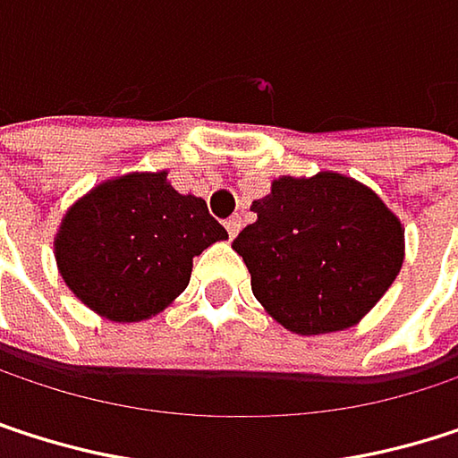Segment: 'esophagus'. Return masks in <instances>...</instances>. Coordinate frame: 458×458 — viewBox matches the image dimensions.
Wrapping results in <instances>:
<instances>
[{
	"mask_svg": "<svg viewBox=\"0 0 458 458\" xmlns=\"http://www.w3.org/2000/svg\"><path fill=\"white\" fill-rule=\"evenodd\" d=\"M240 229H242V218H240V216H232V218L226 221V232H229V237L234 240V237L240 234Z\"/></svg>",
	"mask_w": 458,
	"mask_h": 458,
	"instance_id": "34e87169",
	"label": "esophagus"
}]
</instances>
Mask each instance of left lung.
I'll return each mask as SVG.
<instances>
[{"label":"left lung","instance_id":"8db88e82","mask_svg":"<svg viewBox=\"0 0 458 458\" xmlns=\"http://www.w3.org/2000/svg\"><path fill=\"white\" fill-rule=\"evenodd\" d=\"M250 210L256 221L232 248L267 315L299 336L357 326L400 275V218L349 175H280Z\"/></svg>","mask_w":458,"mask_h":458}]
</instances>
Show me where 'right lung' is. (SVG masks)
<instances>
[{
	"mask_svg": "<svg viewBox=\"0 0 458 458\" xmlns=\"http://www.w3.org/2000/svg\"><path fill=\"white\" fill-rule=\"evenodd\" d=\"M226 237L205 199L178 194L159 170L93 186L66 210L53 250L88 310L112 323H143L186 291L194 256Z\"/></svg>",
	"mask_w": 458,
	"mask_h": 458,
	"instance_id": "obj_1",
	"label": "right lung"
}]
</instances>
